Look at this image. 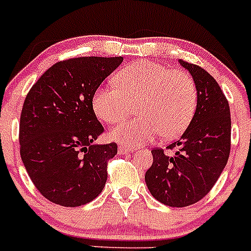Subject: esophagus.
I'll list each match as a JSON object with an SVG mask.
<instances>
[{
	"mask_svg": "<svg viewBox=\"0 0 251 251\" xmlns=\"http://www.w3.org/2000/svg\"><path fill=\"white\" fill-rule=\"evenodd\" d=\"M133 150H134V148L130 147V146H127V145H119L118 146L119 153H129V152H133Z\"/></svg>",
	"mask_w": 251,
	"mask_h": 251,
	"instance_id": "obj_1",
	"label": "esophagus"
}]
</instances>
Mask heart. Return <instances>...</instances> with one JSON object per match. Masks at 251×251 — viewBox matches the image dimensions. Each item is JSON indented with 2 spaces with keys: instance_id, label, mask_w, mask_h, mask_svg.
<instances>
[{
  "instance_id": "1",
  "label": "heart",
  "mask_w": 251,
  "mask_h": 251,
  "mask_svg": "<svg viewBox=\"0 0 251 251\" xmlns=\"http://www.w3.org/2000/svg\"><path fill=\"white\" fill-rule=\"evenodd\" d=\"M117 88L100 86L92 98L94 114L106 124L127 118L137 105L138 118L113 128L109 138L121 145L138 146L174 138L192 121L197 105L196 84L187 73L151 61L130 64L114 75Z\"/></svg>"
}]
</instances>
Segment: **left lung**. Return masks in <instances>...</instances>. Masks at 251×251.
I'll return each mask as SVG.
<instances>
[{
	"label": "left lung",
	"mask_w": 251,
	"mask_h": 251,
	"mask_svg": "<svg viewBox=\"0 0 251 251\" xmlns=\"http://www.w3.org/2000/svg\"><path fill=\"white\" fill-rule=\"evenodd\" d=\"M178 61L196 84V112L181 138L167 147L177 148L174 156L151 151L153 163L145 176L151 195L171 207L192 205L210 192L227 163L231 138L229 103L220 85L200 66Z\"/></svg>",
	"instance_id": "1"
}]
</instances>
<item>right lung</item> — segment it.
<instances>
[{"label":"right lung","mask_w":251,"mask_h":251,"mask_svg":"<svg viewBox=\"0 0 251 251\" xmlns=\"http://www.w3.org/2000/svg\"><path fill=\"white\" fill-rule=\"evenodd\" d=\"M123 57L86 56L59 61L32 85L20 118V153L31 181L51 202L85 205L106 182V161L117 145H94L104 128L92 98Z\"/></svg>","instance_id":"right-lung-1"}]
</instances>
